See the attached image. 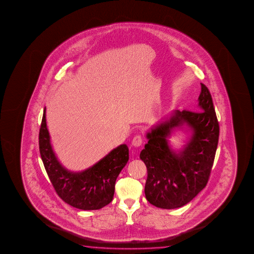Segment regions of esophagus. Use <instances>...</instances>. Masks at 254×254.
<instances>
[{"instance_id": "1", "label": "esophagus", "mask_w": 254, "mask_h": 254, "mask_svg": "<svg viewBox=\"0 0 254 254\" xmlns=\"http://www.w3.org/2000/svg\"><path fill=\"white\" fill-rule=\"evenodd\" d=\"M142 141H143V138H142L141 136H140V135H136V136L132 138L131 145L133 146H136V147H138V146H141Z\"/></svg>"}]
</instances>
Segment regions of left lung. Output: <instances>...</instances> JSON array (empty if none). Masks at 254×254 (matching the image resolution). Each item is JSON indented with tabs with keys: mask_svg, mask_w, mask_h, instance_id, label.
<instances>
[{
	"mask_svg": "<svg viewBox=\"0 0 254 254\" xmlns=\"http://www.w3.org/2000/svg\"><path fill=\"white\" fill-rule=\"evenodd\" d=\"M198 101L201 112L176 110L170 119L146 133L148 142L139 155L147 169L145 194L146 200L158 208L184 206L205 188L209 180L219 126L211 93L202 83ZM185 124L192 135L184 149L176 152L167 138L172 129Z\"/></svg>",
	"mask_w": 254,
	"mask_h": 254,
	"instance_id": "1",
	"label": "left lung"
}]
</instances>
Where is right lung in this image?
<instances>
[{
    "label": "right lung",
    "mask_w": 254,
    "mask_h": 254,
    "mask_svg": "<svg viewBox=\"0 0 254 254\" xmlns=\"http://www.w3.org/2000/svg\"><path fill=\"white\" fill-rule=\"evenodd\" d=\"M39 148L58 195L69 205L84 211L99 210L111 202L116 179L129 161V148L123 144L82 172L68 171L60 163L52 149L45 108L39 132Z\"/></svg>",
    "instance_id": "obj_1"
}]
</instances>
